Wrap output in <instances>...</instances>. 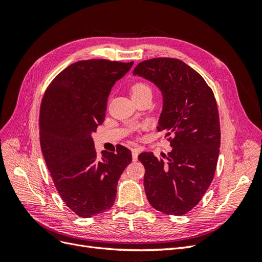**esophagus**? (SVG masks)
<instances>
[{
	"label": "esophagus",
	"instance_id": "esophagus-1",
	"mask_svg": "<svg viewBox=\"0 0 262 262\" xmlns=\"http://www.w3.org/2000/svg\"><path fill=\"white\" fill-rule=\"evenodd\" d=\"M140 153V149L139 148H132V160L136 162L138 161V156Z\"/></svg>",
	"mask_w": 262,
	"mask_h": 262
}]
</instances>
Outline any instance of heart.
Segmentation results:
<instances>
[{"mask_svg":"<svg viewBox=\"0 0 262 262\" xmlns=\"http://www.w3.org/2000/svg\"><path fill=\"white\" fill-rule=\"evenodd\" d=\"M145 93H150L152 94V90H150V87L143 83V82H138V83H134L131 87V95L132 97L134 96H138V95L141 94H145Z\"/></svg>","mask_w":262,"mask_h":262,"instance_id":"1","label":"heart"}]
</instances>
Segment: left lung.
I'll use <instances>...</instances> for the list:
<instances>
[{"label": "left lung", "mask_w": 262, "mask_h": 262, "mask_svg": "<svg viewBox=\"0 0 262 262\" xmlns=\"http://www.w3.org/2000/svg\"><path fill=\"white\" fill-rule=\"evenodd\" d=\"M133 74L161 90L157 130L166 132L171 146L167 162L152 152L139 155L147 200L157 211L184 215L200 202L216 169L221 130L215 97L203 77L178 59L145 60Z\"/></svg>", "instance_id": "1"}]
</instances>
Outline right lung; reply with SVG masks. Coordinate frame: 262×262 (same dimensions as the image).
Here are the masks:
<instances>
[{
  "label": "right lung",
  "instance_id": "add662e5",
  "mask_svg": "<svg viewBox=\"0 0 262 262\" xmlns=\"http://www.w3.org/2000/svg\"><path fill=\"white\" fill-rule=\"evenodd\" d=\"M132 66L105 59L75 62L53 78L42 97L39 137L47 167L63 202L81 217L113 207L118 180L132 161L122 145L99 157L92 139L105 120L112 87Z\"/></svg>",
  "mask_w": 262,
  "mask_h": 262
}]
</instances>
